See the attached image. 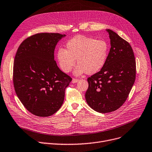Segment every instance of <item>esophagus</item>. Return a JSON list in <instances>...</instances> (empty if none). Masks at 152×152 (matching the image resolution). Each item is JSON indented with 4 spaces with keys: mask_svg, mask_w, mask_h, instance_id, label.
<instances>
[{
    "mask_svg": "<svg viewBox=\"0 0 152 152\" xmlns=\"http://www.w3.org/2000/svg\"><path fill=\"white\" fill-rule=\"evenodd\" d=\"M79 79H75V78H73V80H72V83H76L79 81Z\"/></svg>",
    "mask_w": 152,
    "mask_h": 152,
    "instance_id": "esophagus-1",
    "label": "esophagus"
}]
</instances>
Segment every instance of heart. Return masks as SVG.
Instances as JSON below:
<instances>
[{
    "mask_svg": "<svg viewBox=\"0 0 152 152\" xmlns=\"http://www.w3.org/2000/svg\"><path fill=\"white\" fill-rule=\"evenodd\" d=\"M66 50L59 48L57 58L60 68L69 73L76 64L79 65L75 73L80 75L86 72L91 75L98 72L104 66L107 58L109 47L102 39L77 35L66 43Z\"/></svg>",
    "mask_w": 152,
    "mask_h": 152,
    "instance_id": "1",
    "label": "heart"
}]
</instances>
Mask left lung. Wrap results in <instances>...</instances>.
<instances>
[{"label":"left lung","mask_w":152,"mask_h":152,"mask_svg":"<svg viewBox=\"0 0 152 152\" xmlns=\"http://www.w3.org/2000/svg\"><path fill=\"white\" fill-rule=\"evenodd\" d=\"M110 49L104 66L88 77L85 95L89 106L100 113L113 112L126 100L136 79L133 50L126 40L110 29Z\"/></svg>","instance_id":"obj_1"}]
</instances>
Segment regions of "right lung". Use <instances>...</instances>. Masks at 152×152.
Returning <instances> with one entry per match:
<instances>
[{
  "mask_svg": "<svg viewBox=\"0 0 152 152\" xmlns=\"http://www.w3.org/2000/svg\"><path fill=\"white\" fill-rule=\"evenodd\" d=\"M65 36L58 33L33 35L24 40L16 53L13 73L15 92L26 109L37 116L48 117L57 112L72 80L54 60L56 46Z\"/></svg>",
  "mask_w": 152,
  "mask_h": 152,
  "instance_id": "add662e5",
  "label": "right lung"
}]
</instances>
